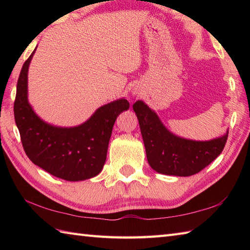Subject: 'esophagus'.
I'll use <instances>...</instances> for the list:
<instances>
[{
	"mask_svg": "<svg viewBox=\"0 0 250 250\" xmlns=\"http://www.w3.org/2000/svg\"><path fill=\"white\" fill-rule=\"evenodd\" d=\"M140 94H141L140 90H137V89H134L133 91H132V95H133V97H139Z\"/></svg>",
	"mask_w": 250,
	"mask_h": 250,
	"instance_id": "esophagus-1",
	"label": "esophagus"
}]
</instances>
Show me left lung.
Returning a JSON list of instances; mask_svg holds the SVG:
<instances>
[{
    "label": "left lung",
    "instance_id": "left-lung-1",
    "mask_svg": "<svg viewBox=\"0 0 250 250\" xmlns=\"http://www.w3.org/2000/svg\"><path fill=\"white\" fill-rule=\"evenodd\" d=\"M133 110L139 119L148 163L158 173L191 176L213 162L224 150L229 131L209 141L188 140L172 133L156 111L143 101H136Z\"/></svg>",
    "mask_w": 250,
    "mask_h": 250
}]
</instances>
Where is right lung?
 I'll return each mask as SVG.
<instances>
[{
  "label": "right lung",
  "instance_id": "right-lung-1",
  "mask_svg": "<svg viewBox=\"0 0 250 250\" xmlns=\"http://www.w3.org/2000/svg\"><path fill=\"white\" fill-rule=\"evenodd\" d=\"M36 49L21 68L14 104L15 121L23 149L44 171L68 182L92 178L102 171L115 121L130 104L118 99L101 106L83 124L57 126L36 115L28 100L29 65Z\"/></svg>",
  "mask_w": 250,
  "mask_h": 250
}]
</instances>
